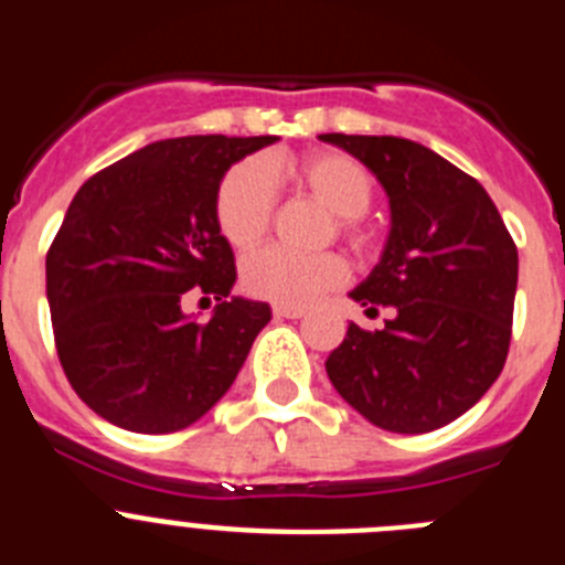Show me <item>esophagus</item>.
<instances>
[{
    "label": "esophagus",
    "mask_w": 565,
    "mask_h": 565,
    "mask_svg": "<svg viewBox=\"0 0 565 565\" xmlns=\"http://www.w3.org/2000/svg\"><path fill=\"white\" fill-rule=\"evenodd\" d=\"M306 308H291V306H274V317L282 319H302L306 317Z\"/></svg>",
    "instance_id": "1"
}]
</instances>
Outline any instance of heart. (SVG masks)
Listing matches in <instances>:
<instances>
[{"mask_svg": "<svg viewBox=\"0 0 565 565\" xmlns=\"http://www.w3.org/2000/svg\"><path fill=\"white\" fill-rule=\"evenodd\" d=\"M274 174L288 178L302 192L311 194L313 201L331 209L337 214L333 228L353 248L371 243L362 214L373 203V174L351 154L319 149L302 158L268 163L246 158L223 174L214 194V221L234 248L257 246L271 228L277 212ZM239 279L252 297L268 299L277 306L306 308L348 282V263L333 252L297 254L291 248L268 246L248 254Z\"/></svg>", "mask_w": 565, "mask_h": 565, "instance_id": "1", "label": "heart"}]
</instances>
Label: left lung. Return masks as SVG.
I'll use <instances>...</instances> for the list:
<instances>
[{"label":"left lung","mask_w":565,"mask_h":565,"mask_svg":"<svg viewBox=\"0 0 565 565\" xmlns=\"http://www.w3.org/2000/svg\"><path fill=\"white\" fill-rule=\"evenodd\" d=\"M382 181L393 228L382 263L351 297L382 331L351 326L326 367L339 396L382 430L456 422L503 371L518 246L487 189L441 154L393 135H319Z\"/></svg>","instance_id":"left-lung-1"}]
</instances>
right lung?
<instances>
[{
  "instance_id": "add662e5",
  "label": "right lung",
  "mask_w": 565,
  "mask_h": 565,
  "mask_svg": "<svg viewBox=\"0 0 565 565\" xmlns=\"http://www.w3.org/2000/svg\"><path fill=\"white\" fill-rule=\"evenodd\" d=\"M274 135H189L149 143L84 183L47 248L58 362L89 411L132 433H174L232 387L271 308L228 299L237 268L214 221L234 161ZM218 299L209 323L185 291Z\"/></svg>"
}]
</instances>
